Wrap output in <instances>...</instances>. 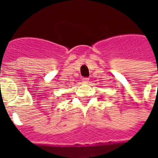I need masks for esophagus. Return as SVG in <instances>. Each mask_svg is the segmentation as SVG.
Wrapping results in <instances>:
<instances>
[{
    "label": "esophagus",
    "mask_w": 158,
    "mask_h": 158,
    "mask_svg": "<svg viewBox=\"0 0 158 158\" xmlns=\"http://www.w3.org/2000/svg\"><path fill=\"white\" fill-rule=\"evenodd\" d=\"M82 82L83 83H88L89 82V79H88V78H83Z\"/></svg>",
    "instance_id": "obj_1"
}]
</instances>
